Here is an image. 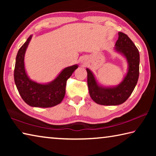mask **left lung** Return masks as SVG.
I'll list each match as a JSON object with an SVG mask.
<instances>
[{
  "mask_svg": "<svg viewBox=\"0 0 156 156\" xmlns=\"http://www.w3.org/2000/svg\"><path fill=\"white\" fill-rule=\"evenodd\" d=\"M118 36L115 49L125 56L129 65L127 73L123 80L114 87H103L98 84L93 73L87 69L89 95L94 102L101 105L122 104L131 96L138 83L140 64L138 49L126 34L119 32Z\"/></svg>",
  "mask_w": 156,
  "mask_h": 156,
  "instance_id": "obj_1",
  "label": "left lung"
}]
</instances>
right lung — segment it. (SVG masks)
<instances>
[{"mask_svg": "<svg viewBox=\"0 0 156 156\" xmlns=\"http://www.w3.org/2000/svg\"><path fill=\"white\" fill-rule=\"evenodd\" d=\"M31 36L29 37L18 51L14 75L16 86L21 98L30 106L43 108L56 106L64 98L67 79L78 65L65 68L57 78L49 83L39 84L30 80L25 69L24 58Z\"/></svg>", "mask_w": 156, "mask_h": 156, "instance_id": "obj_1", "label": "right lung"}]
</instances>
